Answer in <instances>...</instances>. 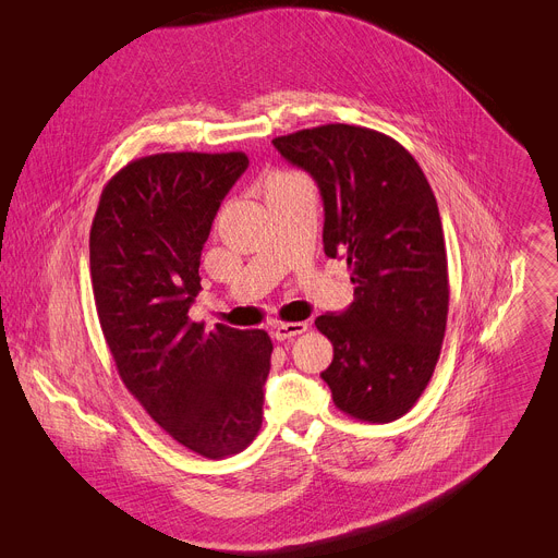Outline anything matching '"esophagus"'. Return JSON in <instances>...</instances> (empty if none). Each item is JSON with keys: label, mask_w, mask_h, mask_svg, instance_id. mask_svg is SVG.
I'll list each match as a JSON object with an SVG mask.
<instances>
[{"label": "esophagus", "mask_w": 558, "mask_h": 558, "mask_svg": "<svg viewBox=\"0 0 558 558\" xmlns=\"http://www.w3.org/2000/svg\"><path fill=\"white\" fill-rule=\"evenodd\" d=\"M307 332V324H301V320H294V324H278L274 330V337L278 341H287V339H294L299 335Z\"/></svg>", "instance_id": "obj_1"}]
</instances>
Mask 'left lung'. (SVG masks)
Here are the masks:
<instances>
[{
    "label": "left lung",
    "mask_w": 558,
    "mask_h": 558,
    "mask_svg": "<svg viewBox=\"0 0 558 558\" xmlns=\"http://www.w3.org/2000/svg\"><path fill=\"white\" fill-rule=\"evenodd\" d=\"M324 198V248L345 257L355 301L314 326L332 341L320 373L343 414L404 416L441 355L450 284L444 226L423 169L400 142L364 126L326 124L274 140Z\"/></svg>",
    "instance_id": "left-lung-1"
}]
</instances>
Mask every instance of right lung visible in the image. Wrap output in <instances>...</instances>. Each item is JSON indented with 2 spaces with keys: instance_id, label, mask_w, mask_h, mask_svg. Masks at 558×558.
Segmentation results:
<instances>
[{
  "instance_id": "right-lung-1",
  "label": "right lung",
  "mask_w": 558,
  "mask_h": 558,
  "mask_svg": "<svg viewBox=\"0 0 558 558\" xmlns=\"http://www.w3.org/2000/svg\"><path fill=\"white\" fill-rule=\"evenodd\" d=\"M248 158L156 154L106 183L90 228V276L104 339L124 387L187 450L223 459L262 427L274 343L264 330L190 318L201 251Z\"/></svg>"
}]
</instances>
